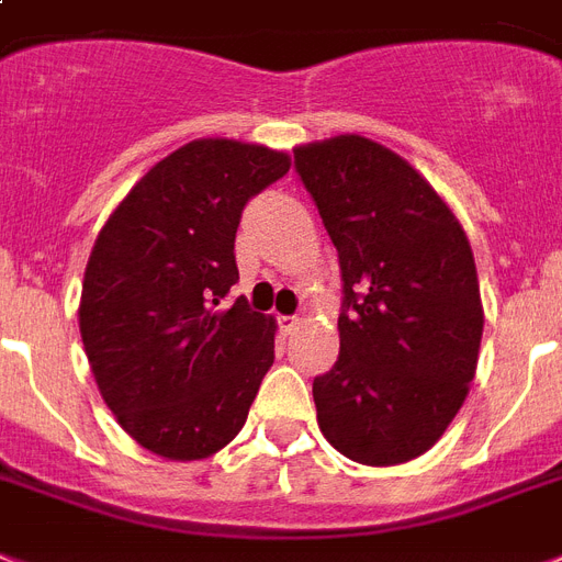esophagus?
Returning a JSON list of instances; mask_svg holds the SVG:
<instances>
[{"mask_svg":"<svg viewBox=\"0 0 562 562\" xmlns=\"http://www.w3.org/2000/svg\"><path fill=\"white\" fill-rule=\"evenodd\" d=\"M280 328L285 335H294L296 328H300V317H280Z\"/></svg>","mask_w":562,"mask_h":562,"instance_id":"1","label":"esophagus"}]
</instances>
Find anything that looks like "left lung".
Masks as SVG:
<instances>
[{
	"label": "left lung",
	"mask_w": 562,
	"mask_h": 562,
	"mask_svg": "<svg viewBox=\"0 0 562 562\" xmlns=\"http://www.w3.org/2000/svg\"><path fill=\"white\" fill-rule=\"evenodd\" d=\"M344 273L340 355L314 378L323 436L369 468L427 453L476 375L482 296L464 227L430 181L363 135L294 149Z\"/></svg>",
	"instance_id": "8db88e82"
}]
</instances>
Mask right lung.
<instances>
[{"instance_id": "1", "label": "right lung", "mask_w": 562, "mask_h": 562, "mask_svg": "<svg viewBox=\"0 0 562 562\" xmlns=\"http://www.w3.org/2000/svg\"><path fill=\"white\" fill-rule=\"evenodd\" d=\"M289 153L199 138L158 161L100 227L80 337L106 407L149 453L199 462L236 439L273 363L277 323L236 280L241 207L289 172Z\"/></svg>"}]
</instances>
